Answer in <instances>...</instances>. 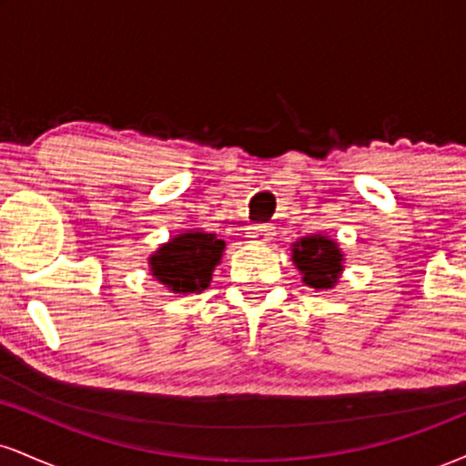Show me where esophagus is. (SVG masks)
<instances>
[{
  "label": "esophagus",
  "mask_w": 466,
  "mask_h": 466,
  "mask_svg": "<svg viewBox=\"0 0 466 466\" xmlns=\"http://www.w3.org/2000/svg\"><path fill=\"white\" fill-rule=\"evenodd\" d=\"M271 226H267V223H258V226H251L249 228V238L254 240V243H265V240H271L274 237V232H271Z\"/></svg>",
  "instance_id": "1"
}]
</instances>
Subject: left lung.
<instances>
[{
    "mask_svg": "<svg viewBox=\"0 0 466 466\" xmlns=\"http://www.w3.org/2000/svg\"><path fill=\"white\" fill-rule=\"evenodd\" d=\"M293 263L302 271V280L313 289H330L341 271V254L326 237L300 238L293 245Z\"/></svg>",
    "mask_w": 466,
    "mask_h": 466,
    "instance_id": "1",
    "label": "left lung"
}]
</instances>
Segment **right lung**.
I'll use <instances>...</instances> for the list:
<instances>
[{
	"label": "right lung",
	"mask_w": 466,
	"mask_h": 466,
	"mask_svg": "<svg viewBox=\"0 0 466 466\" xmlns=\"http://www.w3.org/2000/svg\"><path fill=\"white\" fill-rule=\"evenodd\" d=\"M226 248L221 238L206 232L179 234L151 256V271L175 293H199L210 285L212 269Z\"/></svg>",
	"instance_id": "obj_1"
}]
</instances>
